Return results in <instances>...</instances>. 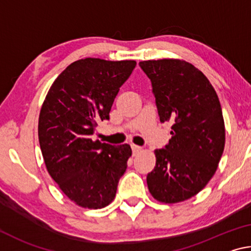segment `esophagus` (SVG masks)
I'll use <instances>...</instances> for the list:
<instances>
[{
  "label": "esophagus",
  "mask_w": 251,
  "mask_h": 251,
  "mask_svg": "<svg viewBox=\"0 0 251 251\" xmlns=\"http://www.w3.org/2000/svg\"><path fill=\"white\" fill-rule=\"evenodd\" d=\"M131 151H133V154L136 155V154H138V152H141L143 151V148L141 146L131 145Z\"/></svg>",
  "instance_id": "34e87169"
}]
</instances>
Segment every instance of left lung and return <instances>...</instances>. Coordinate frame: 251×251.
<instances>
[{
  "mask_svg": "<svg viewBox=\"0 0 251 251\" xmlns=\"http://www.w3.org/2000/svg\"><path fill=\"white\" fill-rule=\"evenodd\" d=\"M139 66L151 80L160 122L173 124L168 145L155 150L148 189L160 202L187 201L205 188L224 152L226 133L217 93L202 72L184 59H150Z\"/></svg>",
  "mask_w": 251,
  "mask_h": 251,
  "instance_id": "8db88e82",
  "label": "left lung"
}]
</instances>
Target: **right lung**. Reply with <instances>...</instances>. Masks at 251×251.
<instances>
[{"mask_svg": "<svg viewBox=\"0 0 251 251\" xmlns=\"http://www.w3.org/2000/svg\"><path fill=\"white\" fill-rule=\"evenodd\" d=\"M135 61L87 57L72 63L50 87L39 117V141L50 176L76 205L100 209L114 201L131 148L93 141Z\"/></svg>", "mask_w": 251, "mask_h": 251, "instance_id": "right-lung-1", "label": "right lung"}]
</instances>
